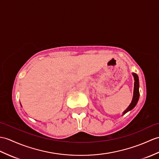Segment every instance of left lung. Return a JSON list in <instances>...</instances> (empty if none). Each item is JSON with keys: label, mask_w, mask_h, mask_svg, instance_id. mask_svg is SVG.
Wrapping results in <instances>:
<instances>
[{"label": "left lung", "mask_w": 159, "mask_h": 159, "mask_svg": "<svg viewBox=\"0 0 159 159\" xmlns=\"http://www.w3.org/2000/svg\"><path fill=\"white\" fill-rule=\"evenodd\" d=\"M133 76L134 77V80H135V83H134V97H133L132 102L130 104V105L129 106L128 108L125 110V111L123 112L125 114V113H127L128 111L132 110L135 106V105L137 104V103L138 102L139 97V79H138V76L136 75L135 73H133Z\"/></svg>", "instance_id": "8db88e82"}]
</instances>
